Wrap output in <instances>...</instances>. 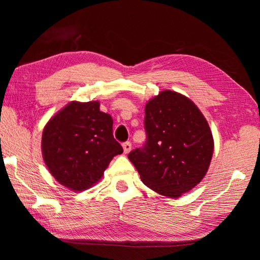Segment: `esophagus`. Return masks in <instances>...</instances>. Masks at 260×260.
<instances>
[{
    "label": "esophagus",
    "instance_id": "34e87169",
    "mask_svg": "<svg viewBox=\"0 0 260 260\" xmlns=\"http://www.w3.org/2000/svg\"><path fill=\"white\" fill-rule=\"evenodd\" d=\"M123 148H124V153L127 154L129 153L132 150V143L131 142H125L123 143Z\"/></svg>",
    "mask_w": 260,
    "mask_h": 260
}]
</instances>
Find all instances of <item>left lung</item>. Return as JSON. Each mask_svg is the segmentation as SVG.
<instances>
[{
  "instance_id": "1",
  "label": "left lung",
  "mask_w": 260,
  "mask_h": 260,
  "mask_svg": "<svg viewBox=\"0 0 260 260\" xmlns=\"http://www.w3.org/2000/svg\"><path fill=\"white\" fill-rule=\"evenodd\" d=\"M146 142L128 154L146 186L179 198L206 175L213 153L207 119L189 98L164 90L145 106Z\"/></svg>"
}]
</instances>
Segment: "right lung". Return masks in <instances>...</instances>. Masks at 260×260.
I'll list each match as a JSON object with an SVG mask.
<instances>
[{"label":"right lung","mask_w":260,"mask_h":260,"mask_svg":"<svg viewBox=\"0 0 260 260\" xmlns=\"http://www.w3.org/2000/svg\"><path fill=\"white\" fill-rule=\"evenodd\" d=\"M42 154L59 183L82 191L101 180L109 162L123 147L114 139L112 116L98 102H71L48 121L42 133Z\"/></svg>","instance_id":"1"}]
</instances>
